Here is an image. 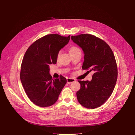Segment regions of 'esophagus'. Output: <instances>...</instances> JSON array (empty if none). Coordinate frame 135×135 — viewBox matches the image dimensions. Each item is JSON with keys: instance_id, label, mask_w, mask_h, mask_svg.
Masks as SVG:
<instances>
[{"instance_id": "34e87169", "label": "esophagus", "mask_w": 135, "mask_h": 135, "mask_svg": "<svg viewBox=\"0 0 135 135\" xmlns=\"http://www.w3.org/2000/svg\"><path fill=\"white\" fill-rule=\"evenodd\" d=\"M75 80L73 79H71V78H67V82L68 84H70L72 82H74Z\"/></svg>"}]
</instances>
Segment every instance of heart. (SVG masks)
Instances as JSON below:
<instances>
[{
	"instance_id": "b5f03b06",
	"label": "heart",
	"mask_w": 135,
	"mask_h": 135,
	"mask_svg": "<svg viewBox=\"0 0 135 135\" xmlns=\"http://www.w3.org/2000/svg\"><path fill=\"white\" fill-rule=\"evenodd\" d=\"M80 50V49L79 47H78L77 46H73L72 47H71L69 49V52L70 53H72V52H75L76 51H79Z\"/></svg>"
}]
</instances>
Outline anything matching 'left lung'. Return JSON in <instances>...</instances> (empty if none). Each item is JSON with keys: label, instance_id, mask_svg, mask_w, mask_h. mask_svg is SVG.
Returning a JSON list of instances; mask_svg holds the SVG:
<instances>
[{"label": "left lung", "instance_id": "1", "mask_svg": "<svg viewBox=\"0 0 135 135\" xmlns=\"http://www.w3.org/2000/svg\"><path fill=\"white\" fill-rule=\"evenodd\" d=\"M84 53L82 69L94 72L91 81H79L76 92L80 104L88 108L100 107L111 95L118 79V67L114 53L103 40L91 34L71 36Z\"/></svg>", "mask_w": 135, "mask_h": 135}]
</instances>
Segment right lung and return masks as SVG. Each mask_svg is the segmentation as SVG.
Here are the masks:
<instances>
[{
	"instance_id": "obj_1",
	"label": "right lung",
	"mask_w": 135,
	"mask_h": 135,
	"mask_svg": "<svg viewBox=\"0 0 135 135\" xmlns=\"http://www.w3.org/2000/svg\"><path fill=\"white\" fill-rule=\"evenodd\" d=\"M69 40L70 35H47L34 42L25 53L20 79L29 99L38 106L53 105L67 83L62 76L53 79L49 74V65L56 64L59 51Z\"/></svg>"
}]
</instances>
